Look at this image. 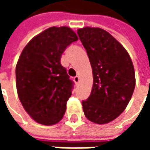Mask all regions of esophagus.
<instances>
[{"label": "esophagus", "instance_id": "obj_1", "mask_svg": "<svg viewBox=\"0 0 150 150\" xmlns=\"http://www.w3.org/2000/svg\"><path fill=\"white\" fill-rule=\"evenodd\" d=\"M74 81L76 84H78L79 82V76H75V78H74Z\"/></svg>", "mask_w": 150, "mask_h": 150}]
</instances>
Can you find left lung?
<instances>
[{"mask_svg":"<svg viewBox=\"0 0 150 150\" xmlns=\"http://www.w3.org/2000/svg\"><path fill=\"white\" fill-rule=\"evenodd\" d=\"M90 60L93 86L82 101L85 116L96 124L112 121L125 109L135 88V71L124 46L100 28L77 31Z\"/></svg>","mask_w":150,"mask_h":150,"instance_id":"left-lung-1","label":"left lung"}]
</instances>
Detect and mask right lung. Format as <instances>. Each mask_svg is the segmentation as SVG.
Returning <instances> with one entry per match:
<instances>
[{
	"label": "right lung",
	"instance_id": "right-lung-1",
	"mask_svg": "<svg viewBox=\"0 0 150 150\" xmlns=\"http://www.w3.org/2000/svg\"><path fill=\"white\" fill-rule=\"evenodd\" d=\"M78 37L71 28L50 27L30 41L16 66V86L25 110L38 123L59 122L71 96L74 82L60 60Z\"/></svg>",
	"mask_w": 150,
	"mask_h": 150
}]
</instances>
